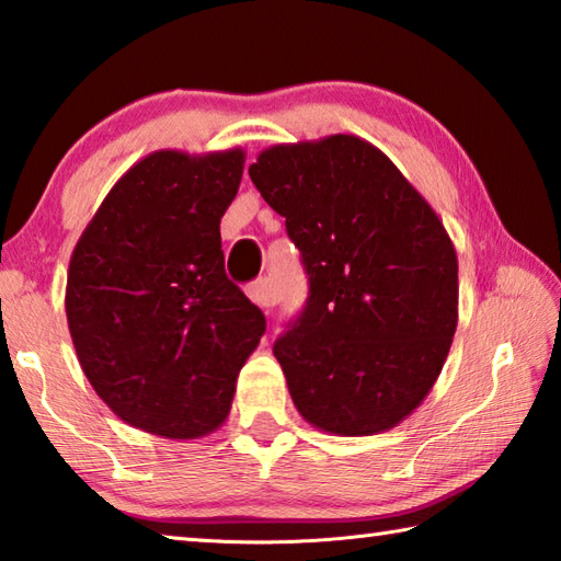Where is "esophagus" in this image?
Here are the masks:
<instances>
[{"mask_svg":"<svg viewBox=\"0 0 561 561\" xmlns=\"http://www.w3.org/2000/svg\"><path fill=\"white\" fill-rule=\"evenodd\" d=\"M248 297H250L254 304H257V307H262V309H270V307H274V304H277V294L272 291L267 279L252 282L250 287H248Z\"/></svg>","mask_w":561,"mask_h":561,"instance_id":"1","label":"esophagus"}]
</instances>
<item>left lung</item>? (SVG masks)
Returning <instances> with one entry per match:
<instances>
[{"label":"left lung","instance_id":"left-lung-1","mask_svg":"<svg viewBox=\"0 0 561 561\" xmlns=\"http://www.w3.org/2000/svg\"><path fill=\"white\" fill-rule=\"evenodd\" d=\"M250 179L287 218L309 299L274 343L299 414L370 436L430 394L458 323V260L444 222L378 147L331 135L260 151Z\"/></svg>","mask_w":561,"mask_h":561}]
</instances>
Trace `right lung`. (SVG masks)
I'll list each match as a JSON object with an SVG mask.
<instances>
[{"instance_id":"obj_1","label":"right lung","mask_w":561,"mask_h":561,"mask_svg":"<svg viewBox=\"0 0 561 561\" xmlns=\"http://www.w3.org/2000/svg\"><path fill=\"white\" fill-rule=\"evenodd\" d=\"M245 151L139 159L70 254L66 316L80 368L122 422L198 439L228 420L264 313L228 279L220 218Z\"/></svg>"}]
</instances>
